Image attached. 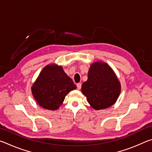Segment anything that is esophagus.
<instances>
[{
  "label": "esophagus",
  "mask_w": 152,
  "mask_h": 152,
  "mask_svg": "<svg viewBox=\"0 0 152 152\" xmlns=\"http://www.w3.org/2000/svg\"><path fill=\"white\" fill-rule=\"evenodd\" d=\"M81 86H82L81 83H78V84H76L77 89H78V90H80V88H81Z\"/></svg>",
  "instance_id": "1"
}]
</instances>
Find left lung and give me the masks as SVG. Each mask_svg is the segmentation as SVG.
<instances>
[{
    "instance_id": "left-lung-1",
    "label": "left lung",
    "mask_w": 152,
    "mask_h": 152,
    "mask_svg": "<svg viewBox=\"0 0 152 152\" xmlns=\"http://www.w3.org/2000/svg\"><path fill=\"white\" fill-rule=\"evenodd\" d=\"M82 92L93 109H104L116 102L121 92V84L111 68L99 61L90 67L88 80L82 84Z\"/></svg>"
}]
</instances>
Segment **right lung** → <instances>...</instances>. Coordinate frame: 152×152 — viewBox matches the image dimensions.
Segmentation results:
<instances>
[{
    "instance_id": "obj_1",
    "label": "right lung",
    "mask_w": 152,
    "mask_h": 152,
    "mask_svg": "<svg viewBox=\"0 0 152 152\" xmlns=\"http://www.w3.org/2000/svg\"><path fill=\"white\" fill-rule=\"evenodd\" d=\"M76 88L72 80L61 66L50 64L41 72L31 91L41 107L54 110L62 104L68 92Z\"/></svg>"
}]
</instances>
